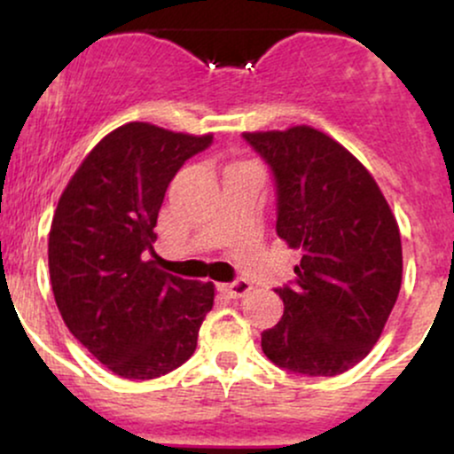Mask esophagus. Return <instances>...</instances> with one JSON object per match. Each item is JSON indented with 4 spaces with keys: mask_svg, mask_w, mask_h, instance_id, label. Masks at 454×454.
Wrapping results in <instances>:
<instances>
[{
    "mask_svg": "<svg viewBox=\"0 0 454 454\" xmlns=\"http://www.w3.org/2000/svg\"><path fill=\"white\" fill-rule=\"evenodd\" d=\"M220 290L228 296V299H241V296H245L252 290V284H249L247 279H234L231 284H222Z\"/></svg>",
    "mask_w": 454,
    "mask_h": 454,
    "instance_id": "esophagus-1",
    "label": "esophagus"
}]
</instances>
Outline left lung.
<instances>
[{
	"label": "left lung",
	"mask_w": 454,
	"mask_h": 454,
	"mask_svg": "<svg viewBox=\"0 0 454 454\" xmlns=\"http://www.w3.org/2000/svg\"><path fill=\"white\" fill-rule=\"evenodd\" d=\"M270 168L279 239L301 249L296 278L275 288L284 316L262 331L270 363L337 376L367 356L401 288V237L387 198L348 149L309 126L245 132Z\"/></svg>",
	"instance_id": "obj_1"
}]
</instances>
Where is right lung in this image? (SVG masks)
Wrapping results in <instances>:
<instances>
[{
	"mask_svg": "<svg viewBox=\"0 0 454 454\" xmlns=\"http://www.w3.org/2000/svg\"><path fill=\"white\" fill-rule=\"evenodd\" d=\"M213 137L126 123L82 160L59 198L49 270L66 326L104 367L153 380L184 364L213 307V284L155 267V223L173 176Z\"/></svg>",
	"mask_w": 454,
	"mask_h": 454,
	"instance_id": "1",
	"label": "right lung"
}]
</instances>
